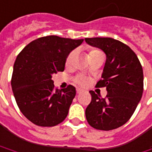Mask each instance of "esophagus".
Instances as JSON below:
<instances>
[{
    "mask_svg": "<svg viewBox=\"0 0 152 152\" xmlns=\"http://www.w3.org/2000/svg\"><path fill=\"white\" fill-rule=\"evenodd\" d=\"M83 92L82 89H80V88H77V89H76V93H77V94H79V93H81V92Z\"/></svg>",
    "mask_w": 152,
    "mask_h": 152,
    "instance_id": "1",
    "label": "esophagus"
}]
</instances>
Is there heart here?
I'll return each mask as SVG.
<instances>
[{
	"label": "heart",
	"mask_w": 152,
	"mask_h": 152,
	"mask_svg": "<svg viewBox=\"0 0 152 152\" xmlns=\"http://www.w3.org/2000/svg\"><path fill=\"white\" fill-rule=\"evenodd\" d=\"M75 55H76V52L75 51H72L71 52L69 55L67 56V59H66V64L67 65H70L71 63V61L73 60V59L75 58ZM98 56H102L104 57V54L102 50H98V49H91L88 52V57H89V60L92 59V58H95V57H98ZM77 84L81 85V86H85L87 81H86V78L82 77V76H77L76 79H75Z\"/></svg>",
	"instance_id": "b5f03b06"
}]
</instances>
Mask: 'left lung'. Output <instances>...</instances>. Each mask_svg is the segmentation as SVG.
<instances>
[{
	"label": "left lung",
	"instance_id": "1",
	"mask_svg": "<svg viewBox=\"0 0 152 152\" xmlns=\"http://www.w3.org/2000/svg\"><path fill=\"white\" fill-rule=\"evenodd\" d=\"M88 45L106 54L102 79L96 87H106L102 98L90 91L92 101L86 108L88 124L96 129L112 130L133 115L143 93V70L137 55L128 45L112 38H86Z\"/></svg>",
	"mask_w": 152,
	"mask_h": 152
}]
</instances>
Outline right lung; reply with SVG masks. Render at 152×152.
<instances>
[{
    "label": "right lung",
    "instance_id": "obj_1",
    "mask_svg": "<svg viewBox=\"0 0 152 152\" xmlns=\"http://www.w3.org/2000/svg\"><path fill=\"white\" fill-rule=\"evenodd\" d=\"M82 42L46 36L29 43L18 55L12 88L20 111L34 124L52 127L66 118L76 88L55 89L52 75L64 71L67 56Z\"/></svg>",
    "mask_w": 152,
    "mask_h": 152
}]
</instances>
